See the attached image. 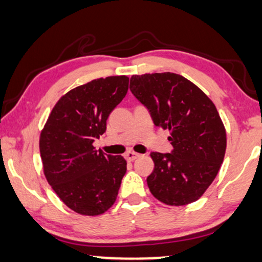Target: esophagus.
<instances>
[{
    "mask_svg": "<svg viewBox=\"0 0 262 262\" xmlns=\"http://www.w3.org/2000/svg\"><path fill=\"white\" fill-rule=\"evenodd\" d=\"M141 154H138V152H135V151H127L126 154H125V159H126L127 161H134L136 159H138Z\"/></svg>",
    "mask_w": 262,
    "mask_h": 262,
    "instance_id": "esophagus-1",
    "label": "esophagus"
}]
</instances>
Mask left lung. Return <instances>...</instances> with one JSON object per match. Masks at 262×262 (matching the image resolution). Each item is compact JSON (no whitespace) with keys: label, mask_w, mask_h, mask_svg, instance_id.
<instances>
[{"label":"left lung","mask_w":262,"mask_h":262,"mask_svg":"<svg viewBox=\"0 0 262 262\" xmlns=\"http://www.w3.org/2000/svg\"><path fill=\"white\" fill-rule=\"evenodd\" d=\"M130 90L155 126L169 130L172 151L150 154L155 166L147 183L152 196L168 206L198 201L218 174L226 150L225 127L214 103L171 72L132 76Z\"/></svg>","instance_id":"left-lung-1"}]
</instances>
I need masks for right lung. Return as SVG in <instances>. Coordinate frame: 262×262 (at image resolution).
Returning a JSON list of instances; mask_svg holds the SVG:
<instances>
[{
  "label": "right lung",
  "mask_w": 262,
  "mask_h": 262,
  "mask_svg": "<svg viewBox=\"0 0 262 262\" xmlns=\"http://www.w3.org/2000/svg\"><path fill=\"white\" fill-rule=\"evenodd\" d=\"M128 89L126 76L98 78L64 94L40 132L44 176L61 201L81 215H100L114 205L126 160L95 150L111 112Z\"/></svg>",
  "instance_id": "obj_1"
}]
</instances>
